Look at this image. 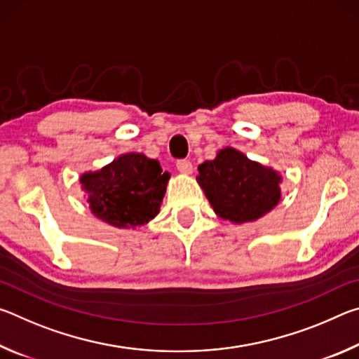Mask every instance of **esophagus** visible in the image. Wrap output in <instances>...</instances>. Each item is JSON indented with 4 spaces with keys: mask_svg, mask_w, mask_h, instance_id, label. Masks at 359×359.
I'll list each match as a JSON object with an SVG mask.
<instances>
[{
    "mask_svg": "<svg viewBox=\"0 0 359 359\" xmlns=\"http://www.w3.org/2000/svg\"><path fill=\"white\" fill-rule=\"evenodd\" d=\"M177 169L182 174H191L193 172V165L190 160H179L177 161Z\"/></svg>",
    "mask_w": 359,
    "mask_h": 359,
    "instance_id": "1",
    "label": "esophagus"
}]
</instances>
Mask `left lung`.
Masks as SVG:
<instances>
[{"mask_svg": "<svg viewBox=\"0 0 359 359\" xmlns=\"http://www.w3.org/2000/svg\"><path fill=\"white\" fill-rule=\"evenodd\" d=\"M198 184L218 217L233 223L258 220L280 201L282 177L271 168L226 147L198 166Z\"/></svg>", "mask_w": 359, "mask_h": 359, "instance_id": "1", "label": "left lung"}]
</instances>
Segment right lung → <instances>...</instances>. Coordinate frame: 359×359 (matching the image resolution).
I'll return each instance as SVG.
<instances>
[{
  "label": "right lung",
  "mask_w": 359,
  "mask_h": 359,
  "mask_svg": "<svg viewBox=\"0 0 359 359\" xmlns=\"http://www.w3.org/2000/svg\"><path fill=\"white\" fill-rule=\"evenodd\" d=\"M168 180L169 172L156 160L125 154L100 171L82 174L81 184L93 215L115 228H136L160 212Z\"/></svg>",
  "instance_id": "add662e5"
}]
</instances>
